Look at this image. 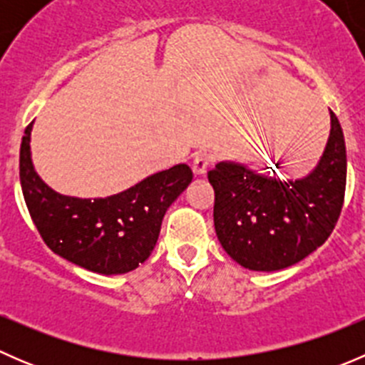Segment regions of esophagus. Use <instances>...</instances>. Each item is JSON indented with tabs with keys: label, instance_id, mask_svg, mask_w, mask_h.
Returning <instances> with one entry per match:
<instances>
[{
	"label": "esophagus",
	"instance_id": "34e87169",
	"mask_svg": "<svg viewBox=\"0 0 365 365\" xmlns=\"http://www.w3.org/2000/svg\"><path fill=\"white\" fill-rule=\"evenodd\" d=\"M212 160H213L212 153L206 152V150H201V152L194 153V160H192L194 173H196V175H203V173H206V169L210 168Z\"/></svg>",
	"mask_w": 365,
	"mask_h": 365
}]
</instances>
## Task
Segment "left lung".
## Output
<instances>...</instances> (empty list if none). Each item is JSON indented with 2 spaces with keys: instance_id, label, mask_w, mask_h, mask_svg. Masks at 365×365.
<instances>
[{
  "instance_id": "1",
  "label": "left lung",
  "mask_w": 365,
  "mask_h": 365,
  "mask_svg": "<svg viewBox=\"0 0 365 365\" xmlns=\"http://www.w3.org/2000/svg\"><path fill=\"white\" fill-rule=\"evenodd\" d=\"M215 190L213 224L224 251L256 272L292 267L314 252L336 227L344 203L346 146L330 111V135L311 175L282 182L235 162L208 171Z\"/></svg>"
}]
</instances>
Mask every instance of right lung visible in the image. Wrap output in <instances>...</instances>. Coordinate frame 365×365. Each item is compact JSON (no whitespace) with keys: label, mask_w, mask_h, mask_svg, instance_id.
Wrapping results in <instances>:
<instances>
[{"label":"right lung","mask_w":365,"mask_h":365,"mask_svg":"<svg viewBox=\"0 0 365 365\" xmlns=\"http://www.w3.org/2000/svg\"><path fill=\"white\" fill-rule=\"evenodd\" d=\"M31 125L21 143L19 176L28 212L47 247L97 274H127L145 263L160 233L165 210L187 189V164L155 173L109 197L81 200L54 192L35 173L29 152Z\"/></svg>","instance_id":"1"}]
</instances>
